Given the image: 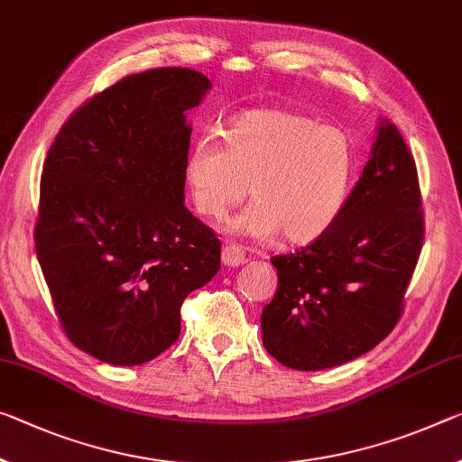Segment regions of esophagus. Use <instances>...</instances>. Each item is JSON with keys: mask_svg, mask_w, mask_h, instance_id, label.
I'll use <instances>...</instances> for the list:
<instances>
[{"mask_svg": "<svg viewBox=\"0 0 462 462\" xmlns=\"http://www.w3.org/2000/svg\"><path fill=\"white\" fill-rule=\"evenodd\" d=\"M222 263L226 267H240L243 263H246V254L238 246L228 245L222 248Z\"/></svg>", "mask_w": 462, "mask_h": 462, "instance_id": "34e87169", "label": "esophagus"}]
</instances>
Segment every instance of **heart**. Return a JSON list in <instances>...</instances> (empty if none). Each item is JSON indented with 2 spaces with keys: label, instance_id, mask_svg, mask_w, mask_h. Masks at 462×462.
<instances>
[{
  "label": "heart",
  "instance_id": "b5f03b06",
  "mask_svg": "<svg viewBox=\"0 0 462 462\" xmlns=\"http://www.w3.org/2000/svg\"><path fill=\"white\" fill-rule=\"evenodd\" d=\"M351 172L354 150L339 127L282 108L238 115L224 129V145L199 139L187 160V185L201 216L222 219L251 193L254 203L230 232L282 234L291 245H309L331 228Z\"/></svg>",
  "mask_w": 462,
  "mask_h": 462
}]
</instances>
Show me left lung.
Here are the masks:
<instances>
[{"instance_id": "left-lung-1", "label": "left lung", "mask_w": 462, "mask_h": 462, "mask_svg": "<svg viewBox=\"0 0 462 462\" xmlns=\"http://www.w3.org/2000/svg\"><path fill=\"white\" fill-rule=\"evenodd\" d=\"M413 153L389 121L323 236L271 259L277 291L263 309V346L294 370H325L376 347L402 314L423 246Z\"/></svg>"}]
</instances>
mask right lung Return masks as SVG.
Returning a JSON list of instances; mask_svg holds the SVG:
<instances>
[{
	"label": "right lung",
	"instance_id": "right-lung-1",
	"mask_svg": "<svg viewBox=\"0 0 462 462\" xmlns=\"http://www.w3.org/2000/svg\"><path fill=\"white\" fill-rule=\"evenodd\" d=\"M211 82L156 68L69 115L41 174L34 248L68 339L137 365L180 335V306L219 269L216 232L185 208L191 127Z\"/></svg>",
	"mask_w": 462,
	"mask_h": 462
}]
</instances>
